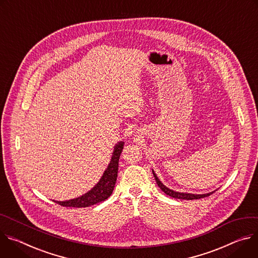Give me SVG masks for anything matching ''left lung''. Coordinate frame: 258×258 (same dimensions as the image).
Returning a JSON list of instances; mask_svg holds the SVG:
<instances>
[{"label":"left lung","mask_w":258,"mask_h":258,"mask_svg":"<svg viewBox=\"0 0 258 258\" xmlns=\"http://www.w3.org/2000/svg\"><path fill=\"white\" fill-rule=\"evenodd\" d=\"M153 174H154V177L157 181V184L158 186L167 195V196H170L172 197L174 199H182V200H197V199H202V198H205V197H208L210 195H212L214 191L212 192H208V194H203V195H195V194H187V192H179V191H174L172 189L168 188L167 186H165L160 180L159 178L157 177V175L155 174L154 170H153Z\"/></svg>","instance_id":"1"}]
</instances>
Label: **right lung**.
Masks as SVG:
<instances>
[{
  "mask_svg": "<svg viewBox=\"0 0 258 258\" xmlns=\"http://www.w3.org/2000/svg\"><path fill=\"white\" fill-rule=\"evenodd\" d=\"M124 142L121 141L114 147V151L112 153L111 160L104 171L102 177L100 178L99 182L88 192L85 195L69 200V201L59 202L54 201L60 206L63 207H75V208H82V207H89L94 204H98L104 200H106L112 192L114 184H116L117 176H118V168H119V159L121 153L123 151Z\"/></svg>",
  "mask_w": 258,
  "mask_h": 258,
  "instance_id": "right-lung-1",
  "label": "right lung"
}]
</instances>
